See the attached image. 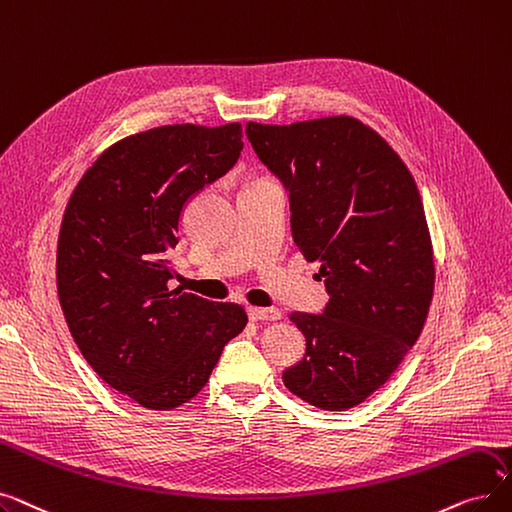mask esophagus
I'll return each mask as SVG.
<instances>
[{"mask_svg": "<svg viewBox=\"0 0 512 512\" xmlns=\"http://www.w3.org/2000/svg\"><path fill=\"white\" fill-rule=\"evenodd\" d=\"M248 314L252 321H279L281 319V310L279 308H258L250 306Z\"/></svg>", "mask_w": 512, "mask_h": 512, "instance_id": "esophagus-1", "label": "esophagus"}]
</instances>
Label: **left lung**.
I'll return each instance as SVG.
<instances>
[{
    "label": "left lung",
    "mask_w": 512,
    "mask_h": 512,
    "mask_svg": "<svg viewBox=\"0 0 512 512\" xmlns=\"http://www.w3.org/2000/svg\"><path fill=\"white\" fill-rule=\"evenodd\" d=\"M246 135L289 191L291 235L321 262L329 294L323 314H289L306 354L283 383L316 408H352L392 377L427 319L435 269L417 183L352 116L248 123Z\"/></svg>",
    "instance_id": "obj_1"
}]
</instances>
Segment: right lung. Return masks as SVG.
Wrapping results in <instances>:
<instances>
[{"label":"right lung","instance_id":"right-lung-1","mask_svg":"<svg viewBox=\"0 0 512 512\" xmlns=\"http://www.w3.org/2000/svg\"><path fill=\"white\" fill-rule=\"evenodd\" d=\"M241 125H166L97 158L64 210L56 281L70 335L116 392L170 410L200 394L243 306L170 289L185 204L237 162Z\"/></svg>","mask_w":512,"mask_h":512}]
</instances>
